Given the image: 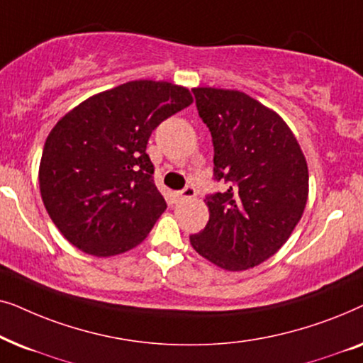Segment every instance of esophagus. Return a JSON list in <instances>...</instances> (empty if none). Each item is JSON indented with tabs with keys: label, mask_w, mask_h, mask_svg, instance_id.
I'll return each mask as SVG.
<instances>
[{
	"label": "esophagus",
	"mask_w": 363,
	"mask_h": 363,
	"mask_svg": "<svg viewBox=\"0 0 363 363\" xmlns=\"http://www.w3.org/2000/svg\"><path fill=\"white\" fill-rule=\"evenodd\" d=\"M196 196V190L193 186H186L185 190L182 191H177L175 193V198L177 201H185V200H191V198Z\"/></svg>",
	"instance_id": "obj_1"
}]
</instances>
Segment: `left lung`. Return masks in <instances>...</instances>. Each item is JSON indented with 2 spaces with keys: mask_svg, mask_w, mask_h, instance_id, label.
<instances>
[{
  "mask_svg": "<svg viewBox=\"0 0 363 363\" xmlns=\"http://www.w3.org/2000/svg\"><path fill=\"white\" fill-rule=\"evenodd\" d=\"M193 94L213 137L215 178L230 188L206 196L210 220L190 242L221 269L246 271L276 255L302 218L306 157L279 113L247 94L216 87Z\"/></svg>",
  "mask_w": 363,
  "mask_h": 363,
  "instance_id": "8db88e82",
  "label": "left lung"
}]
</instances>
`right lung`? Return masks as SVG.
Returning <instances> with one entry per match:
<instances>
[{"label": "right lung", "instance_id": "obj_1", "mask_svg": "<svg viewBox=\"0 0 363 363\" xmlns=\"http://www.w3.org/2000/svg\"><path fill=\"white\" fill-rule=\"evenodd\" d=\"M193 102L167 81H130L69 111L39 163L46 211L66 240L97 257L140 245L167 210L147 143L158 123Z\"/></svg>", "mask_w": 363, "mask_h": 363}]
</instances>
